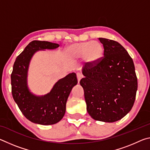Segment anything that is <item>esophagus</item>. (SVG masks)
<instances>
[{
	"instance_id": "34e87169",
	"label": "esophagus",
	"mask_w": 150,
	"mask_h": 150,
	"mask_svg": "<svg viewBox=\"0 0 150 150\" xmlns=\"http://www.w3.org/2000/svg\"><path fill=\"white\" fill-rule=\"evenodd\" d=\"M77 77L78 82L79 83L80 80H81V79H82V77H83V75H82V74H81V73H77Z\"/></svg>"
}]
</instances>
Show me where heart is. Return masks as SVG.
I'll return each mask as SVG.
<instances>
[{
  "label": "heart",
  "mask_w": 150,
  "mask_h": 150,
  "mask_svg": "<svg viewBox=\"0 0 150 150\" xmlns=\"http://www.w3.org/2000/svg\"><path fill=\"white\" fill-rule=\"evenodd\" d=\"M103 45L99 42L89 41L70 45L66 49V53L73 59L84 57L87 62L94 63L103 56Z\"/></svg>",
  "instance_id": "heart-1"
}]
</instances>
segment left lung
<instances>
[{
  "instance_id": "obj_1",
  "label": "left lung",
  "mask_w": 150,
  "mask_h": 150,
  "mask_svg": "<svg viewBox=\"0 0 150 150\" xmlns=\"http://www.w3.org/2000/svg\"><path fill=\"white\" fill-rule=\"evenodd\" d=\"M98 40L103 45L104 56L94 63H86L80 84L91 117L114 122L132 108L138 81L133 60L125 48L115 40Z\"/></svg>"
}]
</instances>
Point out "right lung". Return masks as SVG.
I'll return each instance as SVG.
<instances>
[{"label": "right lung", "instance_id": "obj_1", "mask_svg": "<svg viewBox=\"0 0 150 150\" xmlns=\"http://www.w3.org/2000/svg\"><path fill=\"white\" fill-rule=\"evenodd\" d=\"M59 44L34 40L16 57L11 73L12 94L20 111L28 120L42 125H52L62 120L66 103L72 88L77 83L75 73H70L55 83L50 92L42 96H35L27 86V73L30 61L40 50H53Z\"/></svg>", "mask_w": 150, "mask_h": 150}]
</instances>
